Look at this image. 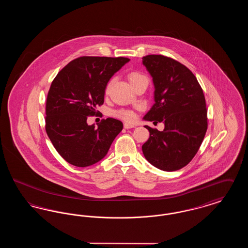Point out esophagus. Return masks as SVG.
<instances>
[{
    "mask_svg": "<svg viewBox=\"0 0 248 248\" xmlns=\"http://www.w3.org/2000/svg\"><path fill=\"white\" fill-rule=\"evenodd\" d=\"M124 127L125 129H130V128L136 127V125L133 124H129V123H124Z\"/></svg>",
    "mask_w": 248,
    "mask_h": 248,
    "instance_id": "esophagus-1",
    "label": "esophagus"
}]
</instances>
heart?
<instances>
[{"label":"heart","mask_w":248,"mask_h":248,"mask_svg":"<svg viewBox=\"0 0 248 248\" xmlns=\"http://www.w3.org/2000/svg\"><path fill=\"white\" fill-rule=\"evenodd\" d=\"M145 76L142 75L139 72H132L130 73L128 78H129L130 83L134 82V81H137L140 78H144ZM111 83H112V80H110L106 86V93H108L109 91V88L111 86ZM114 115L118 118L123 119V120H125V121H133L135 119V114L134 112L130 111V110H125V109H120L114 112Z\"/></svg>","instance_id":"1"}]
</instances>
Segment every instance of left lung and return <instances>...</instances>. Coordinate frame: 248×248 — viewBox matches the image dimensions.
<instances>
[{
	"label": "left lung",
	"instance_id": "obj_1",
	"mask_svg": "<svg viewBox=\"0 0 248 248\" xmlns=\"http://www.w3.org/2000/svg\"><path fill=\"white\" fill-rule=\"evenodd\" d=\"M142 59L154 85V104L143 120L165 124L163 131L145 125L150 138L142 152L155 167L176 171L189 164L203 140L207 129L205 98L196 77L183 64L161 55Z\"/></svg>",
	"mask_w": 248,
	"mask_h": 248
}]
</instances>
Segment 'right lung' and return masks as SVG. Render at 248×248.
I'll return each instance as SVG.
<instances>
[{"label": "right lung", "mask_w": 248, "mask_h": 248, "mask_svg": "<svg viewBox=\"0 0 248 248\" xmlns=\"http://www.w3.org/2000/svg\"><path fill=\"white\" fill-rule=\"evenodd\" d=\"M127 58L81 57L59 71L50 86L46 100V130L55 149L69 164L86 167L106 156L123 130V123L103 119L98 127L87 117L104 103L107 83Z\"/></svg>", "instance_id": "1"}]
</instances>
